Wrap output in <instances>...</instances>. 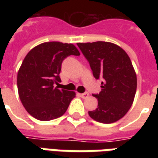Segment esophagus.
<instances>
[{
	"label": "esophagus",
	"mask_w": 158,
	"mask_h": 158,
	"mask_svg": "<svg viewBox=\"0 0 158 158\" xmlns=\"http://www.w3.org/2000/svg\"><path fill=\"white\" fill-rule=\"evenodd\" d=\"M80 96H81L82 98H86V97H88V96H89V93L88 92L82 93V94H80Z\"/></svg>",
	"instance_id": "1"
}]
</instances>
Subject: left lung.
<instances>
[{"mask_svg": "<svg viewBox=\"0 0 158 158\" xmlns=\"http://www.w3.org/2000/svg\"><path fill=\"white\" fill-rule=\"evenodd\" d=\"M89 62L93 75L102 79V91L95 94L98 106L89 111L97 122L112 123L122 118L131 107L137 88V78L128 54L111 42L77 43Z\"/></svg>", "mask_w": 158, "mask_h": 158, "instance_id": "left-lung-1", "label": "left lung"}]
</instances>
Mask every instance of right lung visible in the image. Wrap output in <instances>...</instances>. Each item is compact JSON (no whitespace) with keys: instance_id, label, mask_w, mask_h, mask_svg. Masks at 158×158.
I'll list each match as a JSON object with an SVG mask.
<instances>
[{"instance_id":"add662e5","label":"right lung","mask_w":158,"mask_h":158,"mask_svg":"<svg viewBox=\"0 0 158 158\" xmlns=\"http://www.w3.org/2000/svg\"><path fill=\"white\" fill-rule=\"evenodd\" d=\"M79 56L75 45L52 41L37 45L26 55L18 73V90L28 113L41 121L62 116L75 92L58 89L62 61L69 56Z\"/></svg>"}]
</instances>
